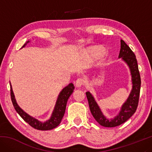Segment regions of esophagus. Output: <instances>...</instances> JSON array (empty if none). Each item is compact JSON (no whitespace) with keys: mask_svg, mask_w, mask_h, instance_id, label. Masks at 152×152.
Instances as JSON below:
<instances>
[{"mask_svg":"<svg viewBox=\"0 0 152 152\" xmlns=\"http://www.w3.org/2000/svg\"><path fill=\"white\" fill-rule=\"evenodd\" d=\"M85 82H86L85 80H84L83 78H79L77 79V80L76 82V86L80 87L82 85H84V84H85Z\"/></svg>","mask_w":152,"mask_h":152,"instance_id":"34e87169","label":"esophagus"}]
</instances>
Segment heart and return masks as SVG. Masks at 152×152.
Returning a JSON list of instances; mask_svg holds the SVG:
<instances>
[{
    "label": "heart",
    "instance_id": "1",
    "mask_svg": "<svg viewBox=\"0 0 152 152\" xmlns=\"http://www.w3.org/2000/svg\"><path fill=\"white\" fill-rule=\"evenodd\" d=\"M104 52V50H102V49H98V50L93 51V52H92V56H93L94 58H99L101 57V56L103 55Z\"/></svg>",
    "mask_w": 152,
    "mask_h": 152
}]
</instances>
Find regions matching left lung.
I'll return each instance as SVG.
<instances>
[{
  "instance_id": "8db88e82",
  "label": "left lung",
  "mask_w": 152,
  "mask_h": 152,
  "mask_svg": "<svg viewBox=\"0 0 152 152\" xmlns=\"http://www.w3.org/2000/svg\"><path fill=\"white\" fill-rule=\"evenodd\" d=\"M119 58H122L129 66L132 77L133 89L129 96L123 105L119 114L113 119H108L102 114L96 101L89 92H86V97L88 101L90 110L95 120L100 125L105 127H115L121 125L127 121L135 113L138 106L141 88V77L139 71L137 59L135 53L126 44L123 39H121V50Z\"/></svg>"
}]
</instances>
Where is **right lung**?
I'll return each instance as SVG.
<instances>
[{
	"instance_id": "right-lung-1",
	"label": "right lung",
	"mask_w": 152,
	"mask_h": 152,
	"mask_svg": "<svg viewBox=\"0 0 152 152\" xmlns=\"http://www.w3.org/2000/svg\"><path fill=\"white\" fill-rule=\"evenodd\" d=\"M25 45V44L23 46V47H24ZM74 89V84L72 83H70L68 86H66L65 88L61 91L58 98L57 102H56V104L55 106L54 110H53V112L52 113V115H51L50 119L48 120L45 123H42L41 121H39L38 120L35 119V118L29 116V115H27L26 113H25L23 110L18 106L16 101H15V96L13 92H12V91L11 86V97L12 104H13V107L15 110H16L18 113V114L22 117V119H23L25 122H27L28 124L30 126H31L32 127L35 129L46 131L56 128L60 123L64 115V113H65L67 101H68L70 95L72 94Z\"/></svg>"
}]
</instances>
